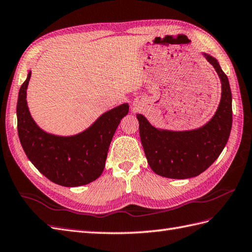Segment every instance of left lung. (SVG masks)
I'll return each mask as SVG.
<instances>
[{"label":"left lung","mask_w":252,"mask_h":252,"mask_svg":"<svg viewBox=\"0 0 252 252\" xmlns=\"http://www.w3.org/2000/svg\"><path fill=\"white\" fill-rule=\"evenodd\" d=\"M206 60L221 81V100L214 117L193 131H162L137 115L139 135L151 169L170 179L196 177L215 162L227 144L232 127V95L227 75L218 62L208 54Z\"/></svg>","instance_id":"1"}]
</instances>
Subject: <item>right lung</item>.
I'll use <instances>...</instances> for the list:
<instances>
[{
    "label": "right lung",
    "instance_id": "add662e5",
    "mask_svg": "<svg viewBox=\"0 0 252 252\" xmlns=\"http://www.w3.org/2000/svg\"><path fill=\"white\" fill-rule=\"evenodd\" d=\"M31 71L18 95V135L23 150L50 181L72 188L98 179L104 169L107 151L120 120L128 113L126 103L103 114L94 124L71 137L51 135L32 119L27 104Z\"/></svg>",
    "mask_w": 252,
    "mask_h": 252
}]
</instances>
